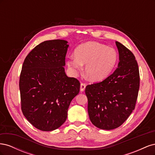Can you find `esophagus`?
<instances>
[{
	"mask_svg": "<svg viewBox=\"0 0 155 155\" xmlns=\"http://www.w3.org/2000/svg\"><path fill=\"white\" fill-rule=\"evenodd\" d=\"M85 87H86V84L84 83H81V85H80V91L81 92H83L84 91H85Z\"/></svg>",
	"mask_w": 155,
	"mask_h": 155,
	"instance_id": "esophagus-1",
	"label": "esophagus"
}]
</instances>
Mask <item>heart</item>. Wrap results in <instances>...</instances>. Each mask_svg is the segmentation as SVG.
Instances as JSON below:
<instances>
[{
	"instance_id": "b5f03b06",
	"label": "heart",
	"mask_w": 155,
	"mask_h": 155,
	"mask_svg": "<svg viewBox=\"0 0 155 155\" xmlns=\"http://www.w3.org/2000/svg\"><path fill=\"white\" fill-rule=\"evenodd\" d=\"M118 53L113 48L97 42H87L75 49L74 57L67 61L69 68L74 73L80 71L85 65V73L93 81L104 80L114 68Z\"/></svg>"
}]
</instances>
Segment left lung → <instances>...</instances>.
Here are the masks:
<instances>
[{
	"label": "left lung",
	"instance_id": "1",
	"mask_svg": "<svg viewBox=\"0 0 155 155\" xmlns=\"http://www.w3.org/2000/svg\"><path fill=\"white\" fill-rule=\"evenodd\" d=\"M120 62L115 71L101 82L88 85L89 118L97 127L111 130L118 127L134 109L140 87V74L132 51L116 41Z\"/></svg>",
	"mask_w": 155,
	"mask_h": 155
}]
</instances>
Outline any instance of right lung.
Returning a JSON list of instances; mask_svg holds the SVG:
<instances>
[{
  "label": "right lung",
  "instance_id": "1",
  "mask_svg": "<svg viewBox=\"0 0 155 155\" xmlns=\"http://www.w3.org/2000/svg\"><path fill=\"white\" fill-rule=\"evenodd\" d=\"M64 40L46 41L23 63L19 79L21 110L29 122L43 131L57 129L67 118L70 102L80 83L64 72L68 45Z\"/></svg>",
  "mask_w": 155,
  "mask_h": 155
}]
</instances>
